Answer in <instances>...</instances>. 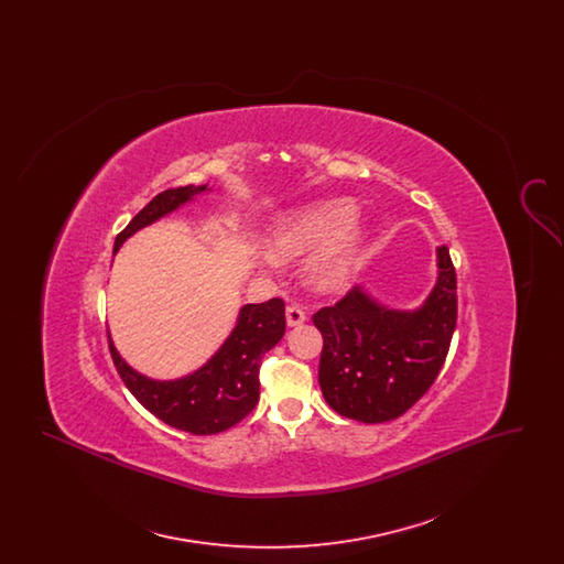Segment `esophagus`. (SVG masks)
I'll list each match as a JSON object with an SVG mask.
<instances>
[{
  "label": "esophagus",
  "instance_id": "1",
  "mask_svg": "<svg viewBox=\"0 0 564 564\" xmlns=\"http://www.w3.org/2000/svg\"><path fill=\"white\" fill-rule=\"evenodd\" d=\"M304 319H306V315H304V311H302L300 306H295V304L288 306V311H285V322H288L290 327H295V325L304 323Z\"/></svg>",
  "mask_w": 564,
  "mask_h": 564
}]
</instances>
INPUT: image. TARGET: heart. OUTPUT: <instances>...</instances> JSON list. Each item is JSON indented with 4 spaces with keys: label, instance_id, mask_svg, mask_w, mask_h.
Masks as SVG:
<instances>
[{
    "label": "heart",
    "instance_id": "obj_1",
    "mask_svg": "<svg viewBox=\"0 0 564 564\" xmlns=\"http://www.w3.org/2000/svg\"><path fill=\"white\" fill-rule=\"evenodd\" d=\"M355 217L357 207L347 198L297 209L272 228L267 239L270 258L292 262L313 253L304 269L306 283L323 294L340 292L361 267L368 247V232Z\"/></svg>",
    "mask_w": 564,
    "mask_h": 564
}]
</instances>
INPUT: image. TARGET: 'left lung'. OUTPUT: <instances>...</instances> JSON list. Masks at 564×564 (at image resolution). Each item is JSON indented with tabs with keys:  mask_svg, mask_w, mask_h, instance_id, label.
<instances>
[{
	"mask_svg": "<svg viewBox=\"0 0 564 564\" xmlns=\"http://www.w3.org/2000/svg\"><path fill=\"white\" fill-rule=\"evenodd\" d=\"M322 332L319 387L340 416L387 423L419 402L440 375L456 325V274L437 247V279L419 308H389L361 285L313 317Z\"/></svg>",
	"mask_w": 564,
	"mask_h": 564,
	"instance_id": "1",
	"label": "left lung"
}]
</instances>
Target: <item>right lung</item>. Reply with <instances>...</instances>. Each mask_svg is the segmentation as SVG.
Returning a JSON list of instances; mask_svg holds the SVG:
<instances>
[{"mask_svg":"<svg viewBox=\"0 0 564 564\" xmlns=\"http://www.w3.org/2000/svg\"><path fill=\"white\" fill-rule=\"evenodd\" d=\"M212 192L209 186L164 189L154 196L131 224L118 235L113 253L137 230L159 221L194 196ZM285 334V302L272 297L262 304H245L237 325L212 359L192 375L175 380H156L131 368L109 336V352L127 389L145 410L162 423L192 435H214L230 430L256 408L260 400V364L262 357L279 345Z\"/></svg>","mask_w":564,"mask_h":564,"instance_id":"1","label":"right lung"}]
</instances>
